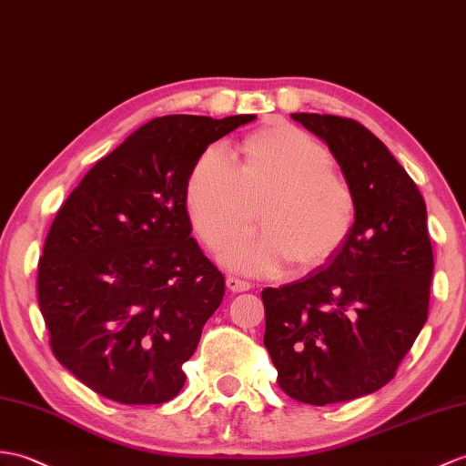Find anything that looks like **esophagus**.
Instances as JSON below:
<instances>
[{
	"label": "esophagus",
	"mask_w": 466,
	"mask_h": 466,
	"mask_svg": "<svg viewBox=\"0 0 466 466\" xmlns=\"http://www.w3.org/2000/svg\"><path fill=\"white\" fill-rule=\"evenodd\" d=\"M226 286H228L230 291H248L252 288L250 282H246V279L238 278V276H228L226 278Z\"/></svg>",
	"instance_id": "1"
}]
</instances>
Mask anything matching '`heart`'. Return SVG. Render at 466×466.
<instances>
[{
  "label": "heart",
  "mask_w": 466,
  "mask_h": 466,
  "mask_svg": "<svg viewBox=\"0 0 466 466\" xmlns=\"http://www.w3.org/2000/svg\"><path fill=\"white\" fill-rule=\"evenodd\" d=\"M333 157L316 137L289 123H272L246 135L240 162L208 147L187 182V207L202 240L218 248L224 264L272 274L291 262L309 269L341 250L355 226L351 184L333 168ZM260 210H257V207Z\"/></svg>",
  "instance_id": "1"
}]
</instances>
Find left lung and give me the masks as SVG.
<instances>
[{
  "mask_svg": "<svg viewBox=\"0 0 466 466\" xmlns=\"http://www.w3.org/2000/svg\"><path fill=\"white\" fill-rule=\"evenodd\" d=\"M338 160L357 198L341 250L296 282L262 291L264 345L278 385L308 405L375 393L393 380L429 311L432 248L417 184L353 118L294 113Z\"/></svg>",
  "mask_w": 466,
  "mask_h": 466,
  "instance_id": "8db88e82",
  "label": "left lung"
}]
</instances>
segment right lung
Masks as SVG:
<instances>
[{
  "instance_id": "1",
  "label": "right lung",
  "mask_w": 466,
  "mask_h": 466,
  "mask_svg": "<svg viewBox=\"0 0 466 466\" xmlns=\"http://www.w3.org/2000/svg\"><path fill=\"white\" fill-rule=\"evenodd\" d=\"M256 115H167L86 172L53 220L37 272L57 361L123 405L180 393L182 363L224 298V276L190 236L194 162Z\"/></svg>"
}]
</instances>
